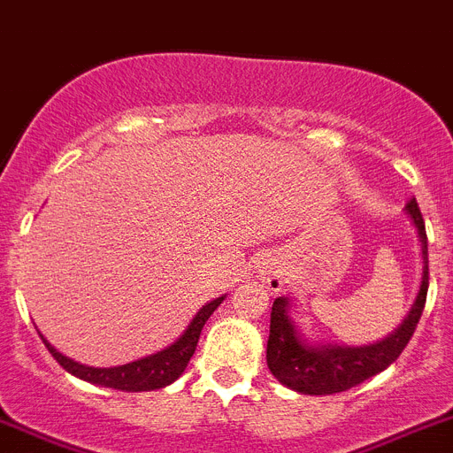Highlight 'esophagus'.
I'll use <instances>...</instances> for the list:
<instances>
[{"label":"esophagus","instance_id":"obj_1","mask_svg":"<svg viewBox=\"0 0 453 453\" xmlns=\"http://www.w3.org/2000/svg\"><path fill=\"white\" fill-rule=\"evenodd\" d=\"M259 275H262V280H266L271 288H277L282 284V275H280L275 264H264V266L259 268Z\"/></svg>","mask_w":453,"mask_h":453}]
</instances>
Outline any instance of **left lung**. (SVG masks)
I'll return each instance as SVG.
<instances>
[{
  "mask_svg": "<svg viewBox=\"0 0 453 453\" xmlns=\"http://www.w3.org/2000/svg\"><path fill=\"white\" fill-rule=\"evenodd\" d=\"M406 214L415 226L422 243V284L415 297L413 307L404 323L399 325L390 336L364 348H341V345H309L296 323L288 316V300L277 297L271 311V334L266 345V364L273 377L287 388L303 395H334L349 390L352 386L364 384L365 379L374 377L388 368L397 357L404 352L425 311L426 291H429V250H426L425 219L419 211L418 201L411 198L406 203Z\"/></svg>",
  "mask_w": 453,
  "mask_h": 453,
  "instance_id": "1",
  "label": "left lung"
}]
</instances>
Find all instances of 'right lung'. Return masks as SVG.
<instances>
[{"instance_id": "right-lung-1", "label": "right lung", "mask_w": 453, "mask_h": 453, "mask_svg": "<svg viewBox=\"0 0 453 453\" xmlns=\"http://www.w3.org/2000/svg\"><path fill=\"white\" fill-rule=\"evenodd\" d=\"M226 300V296L217 297L207 303L201 311L196 313V318L191 320L189 327L185 329L176 343L169 345L166 349L157 354H150V357L137 358L133 364L117 365V368H92V365H83L74 358L65 357L51 343H47V338L40 334L42 343L47 345L49 354L67 370L69 374L83 379V381H89V384L105 386V388H115V390H128V393H140V390H156L165 388V386L173 384L182 372H185L189 358L194 357L198 345V338H201L203 325L207 323V318L217 311L219 304Z\"/></svg>"}]
</instances>
